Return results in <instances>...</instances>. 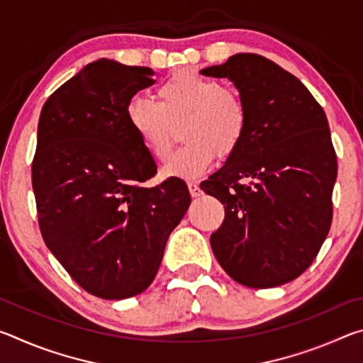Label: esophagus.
I'll return each instance as SVG.
<instances>
[{"label":"esophagus","mask_w":363,"mask_h":363,"mask_svg":"<svg viewBox=\"0 0 363 363\" xmlns=\"http://www.w3.org/2000/svg\"><path fill=\"white\" fill-rule=\"evenodd\" d=\"M189 192H190V195L192 196H200L201 194V189L199 187V184H195V182H189Z\"/></svg>","instance_id":"34e87169"}]
</instances>
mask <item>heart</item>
<instances>
[{
    "instance_id": "1",
    "label": "heart",
    "mask_w": 363,
    "mask_h": 363,
    "mask_svg": "<svg viewBox=\"0 0 363 363\" xmlns=\"http://www.w3.org/2000/svg\"><path fill=\"white\" fill-rule=\"evenodd\" d=\"M126 118L131 131L153 158H163L171 147L173 126L181 128V149L162 167L164 177L196 179L213 167L216 152L229 157L247 136L250 112L235 89L218 78L181 70L157 88V102L134 97Z\"/></svg>"
}]
</instances>
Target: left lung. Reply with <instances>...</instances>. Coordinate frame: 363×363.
Listing matches in <instances>:
<instances>
[{
	"label": "left lung",
	"instance_id": "left-lung-1",
	"mask_svg": "<svg viewBox=\"0 0 363 363\" xmlns=\"http://www.w3.org/2000/svg\"><path fill=\"white\" fill-rule=\"evenodd\" d=\"M200 73L229 78L250 112L240 147L200 184L225 211L213 253L245 286L288 284L315 259L333 219L337 163L327 115L296 77L259 54Z\"/></svg>",
	"mask_w": 363,
	"mask_h": 363
}]
</instances>
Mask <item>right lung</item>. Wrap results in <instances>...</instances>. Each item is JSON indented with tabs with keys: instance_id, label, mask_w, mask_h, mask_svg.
Wrapping results in <instances>:
<instances>
[{
	"instance_id": "right-lung-1",
	"label": "right lung",
	"mask_w": 363,
	"mask_h": 363,
	"mask_svg": "<svg viewBox=\"0 0 363 363\" xmlns=\"http://www.w3.org/2000/svg\"><path fill=\"white\" fill-rule=\"evenodd\" d=\"M149 67L99 59L48 97L38 121L32 186L46 247L77 284L102 299L147 290L164 245L190 205L186 182H143L157 164L126 118Z\"/></svg>"
}]
</instances>
